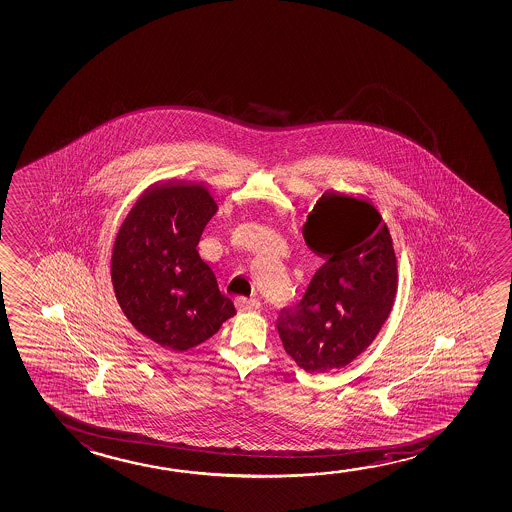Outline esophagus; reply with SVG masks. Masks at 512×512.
I'll use <instances>...</instances> for the list:
<instances>
[{
  "label": "esophagus",
  "instance_id": "34e87169",
  "mask_svg": "<svg viewBox=\"0 0 512 512\" xmlns=\"http://www.w3.org/2000/svg\"><path fill=\"white\" fill-rule=\"evenodd\" d=\"M237 306L240 311H256V309H260V300H256V298L240 297L237 298Z\"/></svg>",
  "mask_w": 512,
  "mask_h": 512
}]
</instances>
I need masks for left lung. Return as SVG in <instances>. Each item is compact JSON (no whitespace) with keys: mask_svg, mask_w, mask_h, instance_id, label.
I'll list each match as a JSON object with an SVG mask.
<instances>
[{"mask_svg":"<svg viewBox=\"0 0 512 512\" xmlns=\"http://www.w3.org/2000/svg\"><path fill=\"white\" fill-rule=\"evenodd\" d=\"M304 238L323 258L302 302L281 311L284 350L309 373L357 359L387 320L397 288L396 254L376 208L332 196L309 215Z\"/></svg>","mask_w":512,"mask_h":512,"instance_id":"left-lung-1","label":"left lung"}]
</instances>
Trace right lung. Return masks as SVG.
Returning a JSON list of instances; mask_svg holds the SVG:
<instances>
[{
  "label": "right lung",
  "mask_w": 512,
  "mask_h": 512,
  "mask_svg": "<svg viewBox=\"0 0 512 512\" xmlns=\"http://www.w3.org/2000/svg\"><path fill=\"white\" fill-rule=\"evenodd\" d=\"M215 212L203 187H159L134 206L116 237V300L143 336L169 350L198 346L237 314L196 251Z\"/></svg>",
  "instance_id": "1"
}]
</instances>
